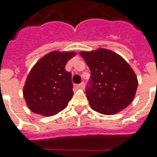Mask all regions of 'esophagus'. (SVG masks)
I'll return each instance as SVG.
<instances>
[{
	"label": "esophagus",
	"mask_w": 157,
	"mask_h": 157,
	"mask_svg": "<svg viewBox=\"0 0 157 157\" xmlns=\"http://www.w3.org/2000/svg\"><path fill=\"white\" fill-rule=\"evenodd\" d=\"M78 89H81V90H83V89H84V83H81V84H78Z\"/></svg>",
	"instance_id": "esophagus-1"
}]
</instances>
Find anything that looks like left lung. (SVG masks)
<instances>
[{"label":"left lung","mask_w":157,"mask_h":157,"mask_svg":"<svg viewBox=\"0 0 157 157\" xmlns=\"http://www.w3.org/2000/svg\"><path fill=\"white\" fill-rule=\"evenodd\" d=\"M91 72L86 90L90 105L104 115H114L133 101L138 78L133 68L116 52L104 48L80 52Z\"/></svg>","instance_id":"obj_1"}]
</instances>
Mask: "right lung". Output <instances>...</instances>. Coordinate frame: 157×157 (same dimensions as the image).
Segmentation results:
<instances>
[{
    "instance_id": "add662e5",
    "label": "right lung",
    "mask_w": 157,
    "mask_h": 157,
    "mask_svg": "<svg viewBox=\"0 0 157 157\" xmlns=\"http://www.w3.org/2000/svg\"><path fill=\"white\" fill-rule=\"evenodd\" d=\"M75 52L54 51L42 56L28 74L23 94L29 109L52 117L67 107L73 95L72 74L65 65Z\"/></svg>"
}]
</instances>
